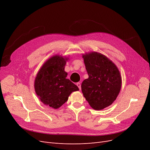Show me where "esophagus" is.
I'll list each match as a JSON object with an SVG mask.
<instances>
[{"label":"esophagus","instance_id":"esophagus-1","mask_svg":"<svg viewBox=\"0 0 150 150\" xmlns=\"http://www.w3.org/2000/svg\"><path fill=\"white\" fill-rule=\"evenodd\" d=\"M77 86H78V87L79 88V89L81 90V83H77Z\"/></svg>","mask_w":150,"mask_h":150}]
</instances>
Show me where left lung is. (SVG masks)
Segmentation results:
<instances>
[{
  "mask_svg": "<svg viewBox=\"0 0 150 150\" xmlns=\"http://www.w3.org/2000/svg\"><path fill=\"white\" fill-rule=\"evenodd\" d=\"M89 78L81 89L89 105L96 110L105 108L115 101L121 87V77L114 63L105 56L91 52L83 56Z\"/></svg>",
  "mask_w": 150,
  "mask_h": 150,
  "instance_id": "left-lung-1",
  "label": "left lung"
}]
</instances>
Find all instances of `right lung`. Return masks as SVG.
Returning a JSON list of instances; mask_svg holds the SVG:
<instances>
[{
  "mask_svg": "<svg viewBox=\"0 0 150 150\" xmlns=\"http://www.w3.org/2000/svg\"><path fill=\"white\" fill-rule=\"evenodd\" d=\"M67 58L59 56L50 58L40 68L34 83L35 93L44 104L54 109L61 107L71 93L78 91V86L66 79L64 71Z\"/></svg>",
  "mask_w": 150,
  "mask_h": 150,
  "instance_id": "right-lung-1",
  "label": "right lung"
}]
</instances>
